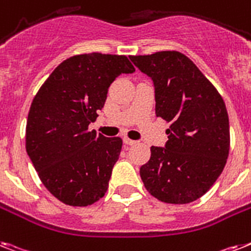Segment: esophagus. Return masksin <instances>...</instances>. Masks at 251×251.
I'll list each match as a JSON object with an SVG mask.
<instances>
[{
  "mask_svg": "<svg viewBox=\"0 0 251 251\" xmlns=\"http://www.w3.org/2000/svg\"><path fill=\"white\" fill-rule=\"evenodd\" d=\"M124 143L127 144V146H134V144H136L138 142H136V140L130 139V138H127V136H124Z\"/></svg>",
  "mask_w": 251,
  "mask_h": 251,
  "instance_id": "esophagus-1",
  "label": "esophagus"
}]
</instances>
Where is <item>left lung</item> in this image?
<instances>
[{"mask_svg": "<svg viewBox=\"0 0 251 251\" xmlns=\"http://www.w3.org/2000/svg\"><path fill=\"white\" fill-rule=\"evenodd\" d=\"M153 81L156 116L170 122L165 147H151L140 168L147 191L162 202L189 203L210 189L226 166L229 121L223 98L178 51L130 56Z\"/></svg>", "mask_w": 251, "mask_h": 251, "instance_id": "obj_1", "label": "left lung"}]
</instances>
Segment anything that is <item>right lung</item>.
<instances>
[{
  "instance_id": "1",
  "label": "right lung",
  "mask_w": 251,
  "mask_h": 251,
  "mask_svg": "<svg viewBox=\"0 0 251 251\" xmlns=\"http://www.w3.org/2000/svg\"><path fill=\"white\" fill-rule=\"evenodd\" d=\"M132 72L125 55H76L60 63L36 94L26 120V153L41 182L63 203L87 206L107 192L122 139L98 135L89 125L116 77Z\"/></svg>"
}]
</instances>
